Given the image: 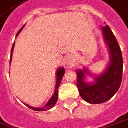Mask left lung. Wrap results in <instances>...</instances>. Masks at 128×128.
I'll list each match as a JSON object with an SVG mask.
<instances>
[{
    "label": "left lung",
    "mask_w": 128,
    "mask_h": 128,
    "mask_svg": "<svg viewBox=\"0 0 128 128\" xmlns=\"http://www.w3.org/2000/svg\"><path fill=\"white\" fill-rule=\"evenodd\" d=\"M102 33L110 50V61L106 70L95 78L94 84L84 81L86 69L77 71V86L80 95L85 101L92 104H100L110 100L121 85L123 59L120 44L108 26L102 27Z\"/></svg>",
    "instance_id": "obj_1"
}]
</instances>
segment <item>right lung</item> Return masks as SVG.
Segmentation results:
<instances>
[{"label":"right lung","mask_w":128,"mask_h":128,"mask_svg":"<svg viewBox=\"0 0 128 128\" xmlns=\"http://www.w3.org/2000/svg\"><path fill=\"white\" fill-rule=\"evenodd\" d=\"M23 26L20 29V30L18 32L17 35L21 31V30L22 29ZM14 42L12 45V50H11V58H10V62H11V58H12V51H13V48H14ZM64 68L63 67H61L59 68L57 72H56V88H55V92H54V94L52 95V97L50 98V100L48 102V103L43 107V108H34V107H31V106H29L28 105H26L29 108L32 109L34 110H37V111H42V110H47L50 109L51 108H52L55 104L56 103L57 100H58V87L60 86V84H61V81L62 80V78L64 76Z\"/></svg>","instance_id":"right-lung-1"}]
</instances>
